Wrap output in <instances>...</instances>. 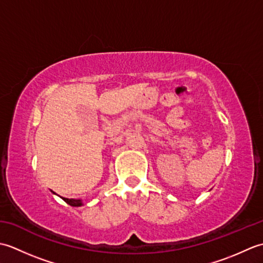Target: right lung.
<instances>
[{
    "label": "right lung",
    "mask_w": 263,
    "mask_h": 263,
    "mask_svg": "<svg viewBox=\"0 0 263 263\" xmlns=\"http://www.w3.org/2000/svg\"><path fill=\"white\" fill-rule=\"evenodd\" d=\"M61 198H62V197H61ZM62 199L65 201L66 203L72 205V206H81V205H83V202H82L81 199H68V198H62Z\"/></svg>",
    "instance_id": "add662e5"
}]
</instances>
